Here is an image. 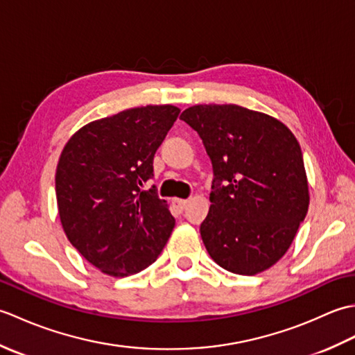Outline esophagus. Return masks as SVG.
I'll use <instances>...</instances> for the list:
<instances>
[{"mask_svg":"<svg viewBox=\"0 0 355 355\" xmlns=\"http://www.w3.org/2000/svg\"><path fill=\"white\" fill-rule=\"evenodd\" d=\"M172 205L175 206L180 212H183V210L186 209V206H187V200H182V198H173L172 200Z\"/></svg>","mask_w":355,"mask_h":355,"instance_id":"1","label":"esophagus"}]
</instances>
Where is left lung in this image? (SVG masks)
Segmentation results:
<instances>
[{
  "label": "left lung",
  "mask_w": 355,
  "mask_h": 355,
  "mask_svg": "<svg viewBox=\"0 0 355 355\" xmlns=\"http://www.w3.org/2000/svg\"><path fill=\"white\" fill-rule=\"evenodd\" d=\"M180 119L212 162L202 243L218 266L253 276L288 250L310 205L299 143L282 122L239 105H195Z\"/></svg>",
  "instance_id": "8db88e82"
}]
</instances>
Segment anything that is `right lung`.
Instances as JSON below:
<instances>
[{
    "label": "right lung",
    "instance_id": "obj_1",
    "mask_svg": "<svg viewBox=\"0 0 355 355\" xmlns=\"http://www.w3.org/2000/svg\"><path fill=\"white\" fill-rule=\"evenodd\" d=\"M180 114L172 105L131 108L85 125L67 141L56 169V200L67 238L114 277L155 262L175 220L155 186L154 155Z\"/></svg>",
    "mask_w": 355,
    "mask_h": 355
}]
</instances>
